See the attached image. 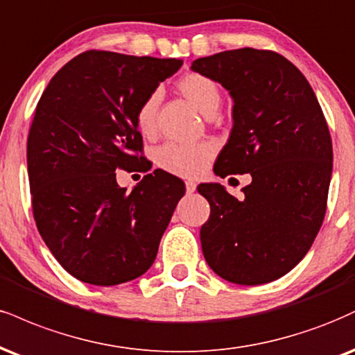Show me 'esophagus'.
<instances>
[{
	"label": "esophagus",
	"mask_w": 355,
	"mask_h": 355,
	"mask_svg": "<svg viewBox=\"0 0 355 355\" xmlns=\"http://www.w3.org/2000/svg\"><path fill=\"white\" fill-rule=\"evenodd\" d=\"M185 189H187V193H193L196 190V183L195 182H185Z\"/></svg>",
	"instance_id": "34e87169"
}]
</instances>
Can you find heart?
I'll return each mask as SVG.
<instances>
[{"label": "heart", "instance_id": "obj_1", "mask_svg": "<svg viewBox=\"0 0 355 355\" xmlns=\"http://www.w3.org/2000/svg\"><path fill=\"white\" fill-rule=\"evenodd\" d=\"M178 92L191 102L200 112L211 115L220 105L221 92L218 84L210 76L202 72H187L177 80ZM160 104V94L150 92L135 109V125L142 135H152L157 127V110ZM215 155L211 144L178 145L165 144L157 148L155 162L165 172L178 177H198Z\"/></svg>", "mask_w": 355, "mask_h": 355}]
</instances>
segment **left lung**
<instances>
[{"mask_svg": "<svg viewBox=\"0 0 355 355\" xmlns=\"http://www.w3.org/2000/svg\"><path fill=\"white\" fill-rule=\"evenodd\" d=\"M233 97V129L215 173L251 175L236 200L218 183H202L210 218L200 230L203 256L234 284H264L304 258L327 208L332 140L318 97L302 72L270 49L241 48L200 58Z\"/></svg>", "mask_w": 355, "mask_h": 355, "instance_id": "obj_1", "label": "left lung"}]
</instances>
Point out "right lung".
<instances>
[{
    "mask_svg": "<svg viewBox=\"0 0 355 355\" xmlns=\"http://www.w3.org/2000/svg\"><path fill=\"white\" fill-rule=\"evenodd\" d=\"M182 64L85 51L55 72L37 102L28 135L33 215L46 246L76 279L115 286L155 261L185 183L155 170L129 193L115 170L142 172L135 109Z\"/></svg>",
    "mask_w": 355,
    "mask_h": 355,
    "instance_id": "right-lung-1",
    "label": "right lung"
}]
</instances>
